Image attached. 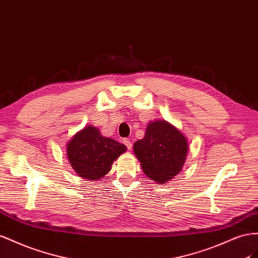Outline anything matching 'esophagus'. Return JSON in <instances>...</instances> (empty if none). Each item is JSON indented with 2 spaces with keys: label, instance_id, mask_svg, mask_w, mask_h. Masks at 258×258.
I'll list each match as a JSON object with an SVG mask.
<instances>
[{
  "label": "esophagus",
  "instance_id": "esophagus-1",
  "mask_svg": "<svg viewBox=\"0 0 258 258\" xmlns=\"http://www.w3.org/2000/svg\"><path fill=\"white\" fill-rule=\"evenodd\" d=\"M123 144L127 147V149H132V146H133L132 141L128 138H123Z\"/></svg>",
  "mask_w": 258,
  "mask_h": 258
}]
</instances>
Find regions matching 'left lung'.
Returning <instances> with one entry per match:
<instances>
[{"label": "left lung", "mask_w": 258, "mask_h": 258, "mask_svg": "<svg viewBox=\"0 0 258 258\" xmlns=\"http://www.w3.org/2000/svg\"><path fill=\"white\" fill-rule=\"evenodd\" d=\"M133 149L144 173L152 180L164 183L181 171L188 143L172 124L158 120L148 124L144 138L134 144Z\"/></svg>", "instance_id": "8db88e82"}]
</instances>
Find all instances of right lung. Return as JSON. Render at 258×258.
Wrapping results in <instances>:
<instances>
[{"label":"right lung","mask_w":258,"mask_h":258,"mask_svg":"<svg viewBox=\"0 0 258 258\" xmlns=\"http://www.w3.org/2000/svg\"><path fill=\"white\" fill-rule=\"evenodd\" d=\"M126 151V147L112 138L104 137L98 128L87 125L67 145V157L80 177L97 180L111 170L113 161Z\"/></svg>","instance_id":"obj_1"}]
</instances>
